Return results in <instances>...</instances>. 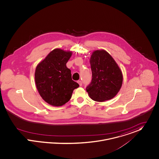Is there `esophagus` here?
<instances>
[{
    "label": "esophagus",
    "instance_id": "esophagus-1",
    "mask_svg": "<svg viewBox=\"0 0 159 159\" xmlns=\"http://www.w3.org/2000/svg\"><path fill=\"white\" fill-rule=\"evenodd\" d=\"M77 82H78V84H79V85H80V86H82V81L79 80Z\"/></svg>",
    "mask_w": 159,
    "mask_h": 159
}]
</instances>
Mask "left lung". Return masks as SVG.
Wrapping results in <instances>:
<instances>
[{
    "label": "left lung",
    "mask_w": 159,
    "mask_h": 159,
    "mask_svg": "<svg viewBox=\"0 0 159 159\" xmlns=\"http://www.w3.org/2000/svg\"><path fill=\"white\" fill-rule=\"evenodd\" d=\"M90 65L92 80L86 88L89 97L97 102L114 98L123 83V74L111 56L104 50L91 55Z\"/></svg>",
    "instance_id": "8db88e82"
}]
</instances>
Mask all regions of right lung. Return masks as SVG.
Returning <instances> with one entry per match:
<instances>
[{
	"label": "right lung",
	"instance_id": "1",
	"mask_svg": "<svg viewBox=\"0 0 159 159\" xmlns=\"http://www.w3.org/2000/svg\"><path fill=\"white\" fill-rule=\"evenodd\" d=\"M72 52L55 49L36 68L35 80L42 98L53 106H61L71 98L74 89L79 85L72 80L71 70L66 63Z\"/></svg>",
	"mask_w": 159,
	"mask_h": 159
}]
</instances>
